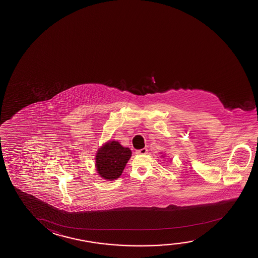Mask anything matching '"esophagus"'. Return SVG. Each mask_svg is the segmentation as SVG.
<instances>
[{"label": "esophagus", "mask_w": 258, "mask_h": 258, "mask_svg": "<svg viewBox=\"0 0 258 258\" xmlns=\"http://www.w3.org/2000/svg\"><path fill=\"white\" fill-rule=\"evenodd\" d=\"M135 153L138 155L147 154V153H148V150H147V148H143L142 150H136V152H135Z\"/></svg>", "instance_id": "34e87169"}]
</instances>
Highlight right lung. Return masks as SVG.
Here are the masks:
<instances>
[{
	"label": "right lung",
	"mask_w": 258,
	"mask_h": 258,
	"mask_svg": "<svg viewBox=\"0 0 258 258\" xmlns=\"http://www.w3.org/2000/svg\"><path fill=\"white\" fill-rule=\"evenodd\" d=\"M131 156V150L122 146L116 141L105 143L97 152V172L105 180H115L123 173Z\"/></svg>",
	"instance_id": "add662e5"
}]
</instances>
